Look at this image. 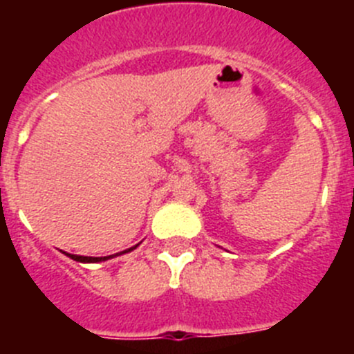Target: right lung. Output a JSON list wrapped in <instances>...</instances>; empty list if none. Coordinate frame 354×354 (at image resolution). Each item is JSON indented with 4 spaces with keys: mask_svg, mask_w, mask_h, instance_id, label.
Masks as SVG:
<instances>
[{
    "mask_svg": "<svg viewBox=\"0 0 354 354\" xmlns=\"http://www.w3.org/2000/svg\"><path fill=\"white\" fill-rule=\"evenodd\" d=\"M140 245V243H138ZM136 245V246H138ZM136 246H131V248H127V250H124V252H120V253H115V255H108V257H84V255H74V253H65V255H67V257H71L72 261H76V262H84V264H93V262H104V261H108V259H113V257H118V255H124V253H129V252H133L134 248H136Z\"/></svg>",
    "mask_w": 354,
    "mask_h": 354,
    "instance_id": "add662e5",
    "label": "right lung"
}]
</instances>
